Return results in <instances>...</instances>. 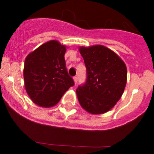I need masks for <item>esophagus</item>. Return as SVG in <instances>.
<instances>
[{"label":"esophagus","mask_w":154,"mask_h":154,"mask_svg":"<svg viewBox=\"0 0 154 154\" xmlns=\"http://www.w3.org/2000/svg\"><path fill=\"white\" fill-rule=\"evenodd\" d=\"M77 80H78V79H77V76H75V77H74V83H75V84H77Z\"/></svg>","instance_id":"esophagus-1"}]
</instances>
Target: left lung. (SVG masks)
Returning a JSON list of instances; mask_svg holds the SVG:
<instances>
[{
  "label": "left lung",
  "mask_w": 154,
  "mask_h": 154,
  "mask_svg": "<svg viewBox=\"0 0 154 154\" xmlns=\"http://www.w3.org/2000/svg\"><path fill=\"white\" fill-rule=\"evenodd\" d=\"M86 80L77 88L81 106L91 114L111 109L122 97L127 83V68L115 52L103 45L81 47Z\"/></svg>",
  "instance_id": "1"
}]
</instances>
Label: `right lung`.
<instances>
[{
  "instance_id": "1",
  "label": "right lung",
  "mask_w": 154,
  "mask_h": 154,
  "mask_svg": "<svg viewBox=\"0 0 154 154\" xmlns=\"http://www.w3.org/2000/svg\"><path fill=\"white\" fill-rule=\"evenodd\" d=\"M66 48L53 40L30 53L24 62L25 88L31 100L40 106L57 104L74 85L66 66Z\"/></svg>"
}]
</instances>
